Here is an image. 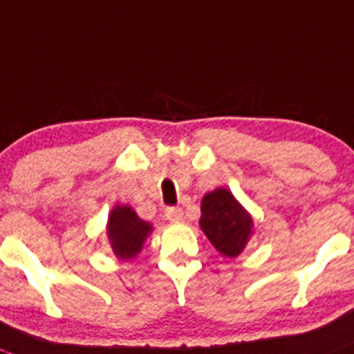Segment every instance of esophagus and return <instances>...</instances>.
<instances>
[{
    "instance_id": "1",
    "label": "esophagus",
    "mask_w": 354,
    "mask_h": 354,
    "mask_svg": "<svg viewBox=\"0 0 354 354\" xmlns=\"http://www.w3.org/2000/svg\"><path fill=\"white\" fill-rule=\"evenodd\" d=\"M165 217H167V221H170V222H183L184 212L180 210V208L170 207L165 210Z\"/></svg>"
}]
</instances>
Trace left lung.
<instances>
[{
  "mask_svg": "<svg viewBox=\"0 0 354 354\" xmlns=\"http://www.w3.org/2000/svg\"><path fill=\"white\" fill-rule=\"evenodd\" d=\"M200 227L222 255L234 259L247 247L254 221L231 191L218 187L201 200Z\"/></svg>",
  "mask_w": 354,
  "mask_h": 354,
  "instance_id": "1",
  "label": "left lung"
}]
</instances>
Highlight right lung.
Listing matches in <instances>:
<instances>
[{
  "mask_svg": "<svg viewBox=\"0 0 354 354\" xmlns=\"http://www.w3.org/2000/svg\"><path fill=\"white\" fill-rule=\"evenodd\" d=\"M151 231L153 225L142 221L129 205H116L107 218V238L114 255L121 261L136 257Z\"/></svg>",
  "mask_w": 354,
  "mask_h": 354,
  "instance_id": "1",
  "label": "right lung"
}]
</instances>
